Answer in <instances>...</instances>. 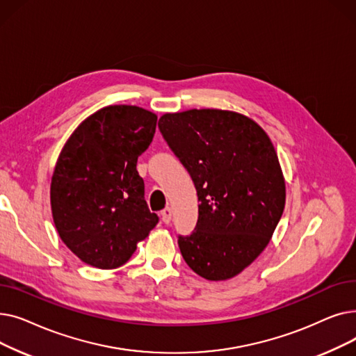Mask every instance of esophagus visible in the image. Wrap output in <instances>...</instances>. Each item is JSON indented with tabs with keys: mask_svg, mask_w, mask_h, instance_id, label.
<instances>
[{
	"mask_svg": "<svg viewBox=\"0 0 356 356\" xmlns=\"http://www.w3.org/2000/svg\"><path fill=\"white\" fill-rule=\"evenodd\" d=\"M161 219L164 223H170L172 222V209L170 208H165L164 211H161Z\"/></svg>",
	"mask_w": 356,
	"mask_h": 356,
	"instance_id": "esophagus-1",
	"label": "esophagus"
}]
</instances>
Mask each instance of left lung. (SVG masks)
<instances>
[{"mask_svg": "<svg viewBox=\"0 0 356 356\" xmlns=\"http://www.w3.org/2000/svg\"><path fill=\"white\" fill-rule=\"evenodd\" d=\"M159 128L200 202L195 231L179 236L186 264L211 282L238 275L268 245L284 211L270 137L251 118L222 109L164 114Z\"/></svg>", "mask_w": 356, "mask_h": 356, "instance_id": "left-lung-1", "label": "left lung"}]
</instances>
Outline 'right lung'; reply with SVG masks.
<instances>
[{"mask_svg":"<svg viewBox=\"0 0 356 356\" xmlns=\"http://www.w3.org/2000/svg\"><path fill=\"white\" fill-rule=\"evenodd\" d=\"M157 115L109 105L88 117L66 141L50 184L54 227L85 264H125L159 222L144 199L137 160L153 141Z\"/></svg>","mask_w":356,"mask_h":356,"instance_id":"obj_1","label":"right lung"}]
</instances>
